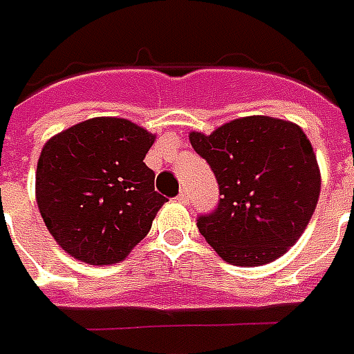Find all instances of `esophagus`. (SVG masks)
Wrapping results in <instances>:
<instances>
[{"label":"esophagus","instance_id":"1","mask_svg":"<svg viewBox=\"0 0 354 354\" xmlns=\"http://www.w3.org/2000/svg\"><path fill=\"white\" fill-rule=\"evenodd\" d=\"M175 200H177L179 204H187V202H189V190L183 189L181 192H179V196L175 198Z\"/></svg>","mask_w":354,"mask_h":354}]
</instances>
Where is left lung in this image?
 I'll list each match as a JSON object with an SVG mask.
<instances>
[{
    "label": "left lung",
    "instance_id": "left-lung-1",
    "mask_svg": "<svg viewBox=\"0 0 354 354\" xmlns=\"http://www.w3.org/2000/svg\"><path fill=\"white\" fill-rule=\"evenodd\" d=\"M190 145L212 165L219 204L198 217V230L230 265L274 261L307 229L320 196V169L299 125L248 116L192 131Z\"/></svg>",
    "mask_w": 354,
    "mask_h": 354
}]
</instances>
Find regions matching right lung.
<instances>
[{
	"label": "right lung",
	"mask_w": 354,
	"mask_h": 354,
	"mask_svg": "<svg viewBox=\"0 0 354 354\" xmlns=\"http://www.w3.org/2000/svg\"><path fill=\"white\" fill-rule=\"evenodd\" d=\"M156 135L124 118H91L51 137L36 171L45 227L89 265L124 261L167 198L142 162Z\"/></svg>",
	"instance_id": "right-lung-1"
}]
</instances>
